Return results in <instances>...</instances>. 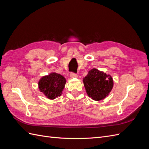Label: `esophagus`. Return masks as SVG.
I'll list each match as a JSON object with an SVG mask.
<instances>
[{"mask_svg": "<svg viewBox=\"0 0 149 149\" xmlns=\"http://www.w3.org/2000/svg\"><path fill=\"white\" fill-rule=\"evenodd\" d=\"M70 77H71V78H76L78 77V75H77V74H76V73H71L70 74Z\"/></svg>", "mask_w": 149, "mask_h": 149, "instance_id": "obj_1", "label": "esophagus"}]
</instances>
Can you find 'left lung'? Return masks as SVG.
<instances>
[{
  "mask_svg": "<svg viewBox=\"0 0 149 149\" xmlns=\"http://www.w3.org/2000/svg\"><path fill=\"white\" fill-rule=\"evenodd\" d=\"M87 94L94 101L104 99L113 88V79L110 75L93 68L83 78Z\"/></svg>",
  "mask_w": 149,
  "mask_h": 149,
  "instance_id": "obj_1",
  "label": "left lung"
}]
</instances>
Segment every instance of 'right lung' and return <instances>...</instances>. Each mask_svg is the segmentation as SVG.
<instances>
[{
    "label": "right lung",
    "mask_w": 149,
    "mask_h": 149,
    "mask_svg": "<svg viewBox=\"0 0 149 149\" xmlns=\"http://www.w3.org/2000/svg\"><path fill=\"white\" fill-rule=\"evenodd\" d=\"M66 82L65 78L62 75L52 73L40 79L38 88L47 98L54 100L61 95Z\"/></svg>",
    "instance_id": "add662e5"
}]
</instances>
